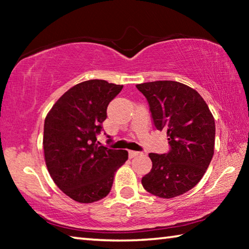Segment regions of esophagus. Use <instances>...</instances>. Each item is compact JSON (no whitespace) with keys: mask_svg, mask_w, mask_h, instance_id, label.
Listing matches in <instances>:
<instances>
[{"mask_svg":"<svg viewBox=\"0 0 249 249\" xmlns=\"http://www.w3.org/2000/svg\"><path fill=\"white\" fill-rule=\"evenodd\" d=\"M140 154H141L140 151H135V150H129V151H128V156H129V158H134V157H136V156H138Z\"/></svg>","mask_w":249,"mask_h":249,"instance_id":"obj_1","label":"esophagus"}]
</instances>
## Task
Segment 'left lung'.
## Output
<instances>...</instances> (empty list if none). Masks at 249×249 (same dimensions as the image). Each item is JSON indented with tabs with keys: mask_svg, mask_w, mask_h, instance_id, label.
Returning <instances> with one entry per match:
<instances>
[{
	"mask_svg": "<svg viewBox=\"0 0 249 249\" xmlns=\"http://www.w3.org/2000/svg\"><path fill=\"white\" fill-rule=\"evenodd\" d=\"M147 99L155 127L165 130L170 149L149 154L153 168L142 177L146 191L170 199L196 185L212 160L215 122L203 98L183 83L154 81L137 84Z\"/></svg>",
	"mask_w": 249,
	"mask_h": 249,
	"instance_id": "8db88e82",
	"label": "left lung"
}]
</instances>
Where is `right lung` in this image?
Masks as SVG:
<instances>
[{
    "instance_id": "add662e5",
    "label": "right lung",
    "mask_w": 249,
    "mask_h": 249,
    "mask_svg": "<svg viewBox=\"0 0 249 249\" xmlns=\"http://www.w3.org/2000/svg\"><path fill=\"white\" fill-rule=\"evenodd\" d=\"M123 86L105 80L75 84L59 99L45 119L44 154L57 187L80 203L107 196L114 175L128 158L127 150L99 146L108 103Z\"/></svg>"
}]
</instances>
